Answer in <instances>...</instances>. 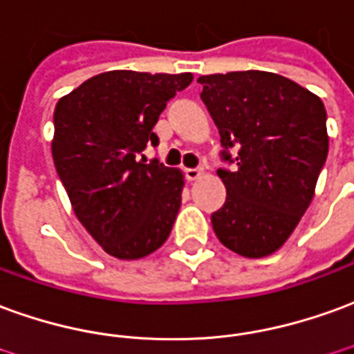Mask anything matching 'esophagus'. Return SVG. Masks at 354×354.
<instances>
[{"mask_svg":"<svg viewBox=\"0 0 354 354\" xmlns=\"http://www.w3.org/2000/svg\"><path fill=\"white\" fill-rule=\"evenodd\" d=\"M203 174H205V170L203 169H187L185 170V178H187L189 182L199 180V178H203Z\"/></svg>","mask_w":354,"mask_h":354,"instance_id":"obj_1","label":"esophagus"}]
</instances>
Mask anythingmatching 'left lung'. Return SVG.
I'll return each instance as SVG.
<instances>
[{
    "label": "left lung",
    "instance_id": "left-lung-1",
    "mask_svg": "<svg viewBox=\"0 0 354 354\" xmlns=\"http://www.w3.org/2000/svg\"><path fill=\"white\" fill-rule=\"evenodd\" d=\"M201 100L218 128L226 203L211 222L222 245L247 259L278 251L315 197L328 157L322 100L263 71L199 76ZM238 147L232 158L229 149Z\"/></svg>",
    "mask_w": 354,
    "mask_h": 354
}]
</instances>
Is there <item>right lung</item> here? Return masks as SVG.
<instances>
[{
	"mask_svg": "<svg viewBox=\"0 0 354 354\" xmlns=\"http://www.w3.org/2000/svg\"><path fill=\"white\" fill-rule=\"evenodd\" d=\"M192 73L109 71L68 95L53 113L51 153L74 214L111 257L142 259L170 236L182 205L184 176L140 153L157 145L153 132Z\"/></svg>",
	"mask_w": 354,
	"mask_h": 354,
	"instance_id": "1",
	"label": "right lung"
}]
</instances>
